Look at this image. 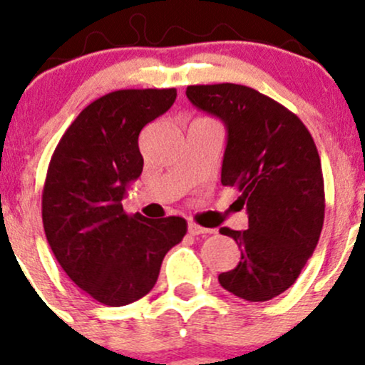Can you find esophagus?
<instances>
[{
    "label": "esophagus",
    "mask_w": 365,
    "mask_h": 365,
    "mask_svg": "<svg viewBox=\"0 0 365 365\" xmlns=\"http://www.w3.org/2000/svg\"><path fill=\"white\" fill-rule=\"evenodd\" d=\"M188 233H190V235H194V237H197V235H207V233H212V230L202 228V226H199V225H195V223H190V225H188Z\"/></svg>",
    "instance_id": "esophagus-1"
}]
</instances>
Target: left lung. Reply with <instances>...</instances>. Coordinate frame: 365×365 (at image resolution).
I'll use <instances>...</instances> for the list:
<instances>
[{
  "label": "left lung",
  "mask_w": 365,
  "mask_h": 365,
  "mask_svg": "<svg viewBox=\"0 0 365 365\" xmlns=\"http://www.w3.org/2000/svg\"><path fill=\"white\" fill-rule=\"evenodd\" d=\"M187 98L225 123L228 142L221 183L237 187L249 228H221L240 249L221 287L249 302H266L292 287L324 223V180L316 144L283 104L238 83L188 86Z\"/></svg>",
  "instance_id": "obj_1"
}]
</instances>
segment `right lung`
<instances>
[{"instance_id": "1", "label": "right lung", "mask_w": 365, "mask_h": 365, "mask_svg": "<svg viewBox=\"0 0 365 365\" xmlns=\"http://www.w3.org/2000/svg\"><path fill=\"white\" fill-rule=\"evenodd\" d=\"M177 89H123L83 108L58 142L43 188L48 244L70 279L110 307L153 290L171 247L182 242L180 216L127 215L130 182L142 173L139 133L171 108Z\"/></svg>"}]
</instances>
